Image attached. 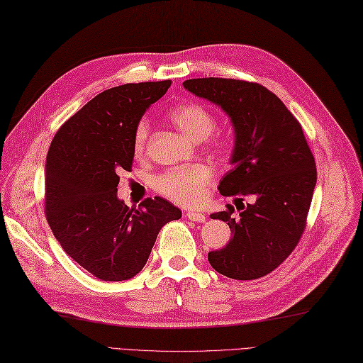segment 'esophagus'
Returning <instances> with one entry per match:
<instances>
[{"label":"esophagus","mask_w":363,"mask_h":363,"mask_svg":"<svg viewBox=\"0 0 363 363\" xmlns=\"http://www.w3.org/2000/svg\"><path fill=\"white\" fill-rule=\"evenodd\" d=\"M186 217H188L191 221H195V223H204L206 221V217L201 213V212H197V211H191L186 213Z\"/></svg>","instance_id":"1"}]
</instances>
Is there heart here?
Here are the masks:
<instances>
[{"label": "heart", "mask_w": 363, "mask_h": 363, "mask_svg": "<svg viewBox=\"0 0 363 363\" xmlns=\"http://www.w3.org/2000/svg\"><path fill=\"white\" fill-rule=\"evenodd\" d=\"M171 122L191 140H204L215 130L213 114L197 102H184L169 111ZM148 139V122L142 119L134 131V150L143 152ZM212 146L217 152H228L229 142L226 139H215ZM212 171L203 163H194L184 168H175L162 174L155 182V188L166 199L182 206H197L208 194Z\"/></svg>", "instance_id": "1"}]
</instances>
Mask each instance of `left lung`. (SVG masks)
<instances>
[{
  "label": "left lung",
  "mask_w": 363,
  "mask_h": 363,
  "mask_svg": "<svg viewBox=\"0 0 363 363\" xmlns=\"http://www.w3.org/2000/svg\"><path fill=\"white\" fill-rule=\"evenodd\" d=\"M186 90L220 105L235 128L232 169L220 182L224 197L241 195L233 206L212 213L233 233L226 247L209 252L221 275L250 281L269 275L298 246L316 186V163L302 126L277 94L257 82L201 77Z\"/></svg>",
  "instance_id": "left-lung-1"
}]
</instances>
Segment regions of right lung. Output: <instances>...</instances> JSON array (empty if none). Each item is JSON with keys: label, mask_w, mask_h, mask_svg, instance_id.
Here are the masks:
<instances>
[{"label": "right lung", "mask_w": 363, "mask_h": 363, "mask_svg": "<svg viewBox=\"0 0 363 363\" xmlns=\"http://www.w3.org/2000/svg\"><path fill=\"white\" fill-rule=\"evenodd\" d=\"M171 81L125 84L85 104L55 134L45 162V218L67 255L104 281L135 277L160 229L182 211L154 197L128 208L117 199L131 171L134 131Z\"/></svg>", "instance_id": "add662e5"}]
</instances>
